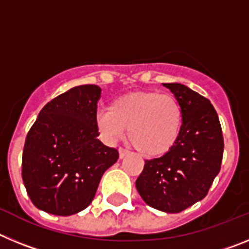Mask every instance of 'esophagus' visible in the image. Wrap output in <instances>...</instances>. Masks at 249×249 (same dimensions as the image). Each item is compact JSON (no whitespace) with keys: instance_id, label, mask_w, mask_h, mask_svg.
Returning a JSON list of instances; mask_svg holds the SVG:
<instances>
[{"instance_id":"esophagus-1","label":"esophagus","mask_w":249,"mask_h":249,"mask_svg":"<svg viewBox=\"0 0 249 249\" xmlns=\"http://www.w3.org/2000/svg\"><path fill=\"white\" fill-rule=\"evenodd\" d=\"M118 152H120V158H121V160L126 157V156L129 155V152L127 151V149H124V148H118Z\"/></svg>"}]
</instances>
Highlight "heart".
Listing matches in <instances>:
<instances>
[{"label": "heart", "mask_w": 249, "mask_h": 249, "mask_svg": "<svg viewBox=\"0 0 249 249\" xmlns=\"http://www.w3.org/2000/svg\"><path fill=\"white\" fill-rule=\"evenodd\" d=\"M96 122L107 140H118L128 129L127 137L133 148L146 157H158L179 140L183 112L172 94L140 91L112 101L108 109L98 112Z\"/></svg>", "instance_id": "obj_1"}]
</instances>
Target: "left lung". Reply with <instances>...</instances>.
I'll return each mask as SVG.
<instances>
[{"label":"left lung","instance_id":"8db88e82","mask_svg":"<svg viewBox=\"0 0 249 249\" xmlns=\"http://www.w3.org/2000/svg\"><path fill=\"white\" fill-rule=\"evenodd\" d=\"M183 112L181 136L160 158L144 160L136 188L152 208L178 213L208 193L223 157L221 123L210 100L181 83H163Z\"/></svg>","mask_w":249,"mask_h":249}]
</instances>
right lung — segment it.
Wrapping results in <instances>:
<instances>
[{"mask_svg": "<svg viewBox=\"0 0 249 249\" xmlns=\"http://www.w3.org/2000/svg\"><path fill=\"white\" fill-rule=\"evenodd\" d=\"M102 89L77 86L47 103L26 137L22 179L41 211L71 215L91 204L101 178L118 151L97 140V102Z\"/></svg>", "mask_w": 249, "mask_h": 249, "instance_id": "right-lung-1", "label": "right lung"}]
</instances>
